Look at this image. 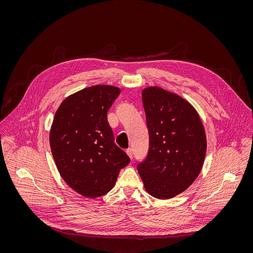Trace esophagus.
Wrapping results in <instances>:
<instances>
[{"label": "esophagus", "instance_id": "1", "mask_svg": "<svg viewBox=\"0 0 253 253\" xmlns=\"http://www.w3.org/2000/svg\"><path fill=\"white\" fill-rule=\"evenodd\" d=\"M126 154L129 156L130 158H132V150L131 148H129V149L126 150Z\"/></svg>", "mask_w": 253, "mask_h": 253}]
</instances>
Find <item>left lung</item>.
<instances>
[{
    "label": "left lung",
    "mask_w": 253,
    "mask_h": 253,
    "mask_svg": "<svg viewBox=\"0 0 253 253\" xmlns=\"http://www.w3.org/2000/svg\"><path fill=\"white\" fill-rule=\"evenodd\" d=\"M142 102L149 131V152L137 165L147 193L169 199L187 190L204 164V126L193 105L160 87H147Z\"/></svg>",
    "instance_id": "1"
}]
</instances>
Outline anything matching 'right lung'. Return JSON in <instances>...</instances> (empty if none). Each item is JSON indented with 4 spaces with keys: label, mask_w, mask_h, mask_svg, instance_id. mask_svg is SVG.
I'll use <instances>...</instances> for the list:
<instances>
[{
    "label": "right lung",
    "mask_w": 253,
    "mask_h": 253,
    "mask_svg": "<svg viewBox=\"0 0 253 253\" xmlns=\"http://www.w3.org/2000/svg\"><path fill=\"white\" fill-rule=\"evenodd\" d=\"M121 89L87 87L67 96L50 130L51 152L60 176L77 193L95 198L110 192L130 158L118 147L107 112Z\"/></svg>",
    "instance_id": "1"
}]
</instances>
